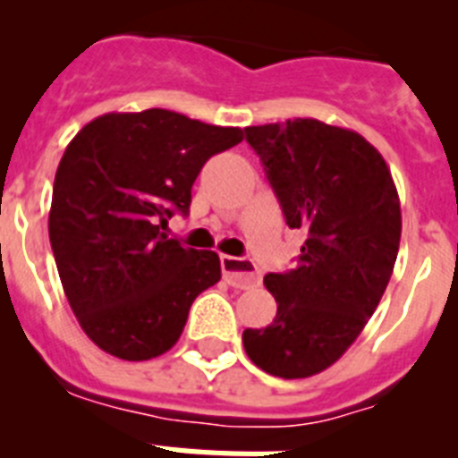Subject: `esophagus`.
<instances>
[{
	"label": "esophagus",
	"mask_w": 458,
	"mask_h": 458,
	"mask_svg": "<svg viewBox=\"0 0 458 458\" xmlns=\"http://www.w3.org/2000/svg\"><path fill=\"white\" fill-rule=\"evenodd\" d=\"M220 264L226 284L233 286V289H250V286L259 284V279H261L257 266H254L252 261H245V259L225 257V254H222Z\"/></svg>",
	"instance_id": "1"
}]
</instances>
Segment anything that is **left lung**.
Here are the masks:
<instances>
[{
  "label": "left lung",
  "mask_w": 458,
  "mask_h": 458,
  "mask_svg": "<svg viewBox=\"0 0 458 458\" xmlns=\"http://www.w3.org/2000/svg\"><path fill=\"white\" fill-rule=\"evenodd\" d=\"M286 225L302 229L295 266L268 273L273 323L248 327L259 369L307 378L337 362L378 307L392 277L402 208L386 160L362 135L317 119L245 128Z\"/></svg>",
  "instance_id": "8db88e82"
}]
</instances>
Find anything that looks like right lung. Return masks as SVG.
<instances>
[{"label":"right lung","instance_id":"obj_1","mask_svg":"<svg viewBox=\"0 0 458 458\" xmlns=\"http://www.w3.org/2000/svg\"><path fill=\"white\" fill-rule=\"evenodd\" d=\"M241 128L169 109L112 112L64 151L50 206V242L64 293L98 349L151 360L179 342L194 298L220 279V257L183 248L165 229L188 216L192 183Z\"/></svg>","mask_w":458,"mask_h":458}]
</instances>
